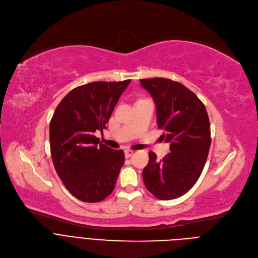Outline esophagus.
<instances>
[{"label": "esophagus", "instance_id": "obj_1", "mask_svg": "<svg viewBox=\"0 0 258 258\" xmlns=\"http://www.w3.org/2000/svg\"><path fill=\"white\" fill-rule=\"evenodd\" d=\"M124 154H125V157H126V158H130V157L134 154V150H130V149H127V150H125V151H124Z\"/></svg>", "mask_w": 258, "mask_h": 258}]
</instances>
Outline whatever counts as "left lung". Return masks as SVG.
Listing matches in <instances>:
<instances>
[{"label":"left lung","instance_id":"obj_1","mask_svg":"<svg viewBox=\"0 0 258 258\" xmlns=\"http://www.w3.org/2000/svg\"><path fill=\"white\" fill-rule=\"evenodd\" d=\"M140 82L155 102L157 124L171 151L160 161L149 152L143 180L157 199H175L195 185L205 165L211 144L208 114L198 97L177 82L163 78Z\"/></svg>","mask_w":258,"mask_h":258}]
</instances>
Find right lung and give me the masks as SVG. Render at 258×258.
Instances as JSON below:
<instances>
[{
    "label": "right lung",
    "mask_w": 258,
    "mask_h": 258,
    "mask_svg": "<svg viewBox=\"0 0 258 258\" xmlns=\"http://www.w3.org/2000/svg\"><path fill=\"white\" fill-rule=\"evenodd\" d=\"M131 80L95 82L70 91L57 106L50 122L54 167L65 188L84 202H100L112 193L124 162L95 137L103 131Z\"/></svg>",
    "instance_id": "obj_1"
}]
</instances>
